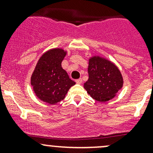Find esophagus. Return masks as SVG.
Here are the masks:
<instances>
[{
    "instance_id": "esophagus-1",
    "label": "esophagus",
    "mask_w": 153,
    "mask_h": 153,
    "mask_svg": "<svg viewBox=\"0 0 153 153\" xmlns=\"http://www.w3.org/2000/svg\"><path fill=\"white\" fill-rule=\"evenodd\" d=\"M75 82H76V84H81V83H82V80H81V78H79V79L75 80Z\"/></svg>"
}]
</instances>
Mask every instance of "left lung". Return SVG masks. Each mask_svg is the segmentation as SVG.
Returning a JSON list of instances; mask_svg holds the SVG:
<instances>
[{"mask_svg": "<svg viewBox=\"0 0 153 153\" xmlns=\"http://www.w3.org/2000/svg\"><path fill=\"white\" fill-rule=\"evenodd\" d=\"M89 78L84 87L95 101L106 102L112 99L122 88L121 71L114 63L99 55L89 58Z\"/></svg>", "mask_w": 153, "mask_h": 153, "instance_id": "obj_1", "label": "left lung"}]
</instances>
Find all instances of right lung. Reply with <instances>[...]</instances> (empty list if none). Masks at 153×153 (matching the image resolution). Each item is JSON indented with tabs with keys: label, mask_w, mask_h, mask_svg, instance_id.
Segmentation results:
<instances>
[{
	"label": "right lung",
	"mask_w": 153,
	"mask_h": 153,
	"mask_svg": "<svg viewBox=\"0 0 153 153\" xmlns=\"http://www.w3.org/2000/svg\"><path fill=\"white\" fill-rule=\"evenodd\" d=\"M67 51L52 48L38 60L31 76V85L41 101L54 104L63 101L71 86L75 84L61 66Z\"/></svg>",
	"instance_id": "add662e5"
}]
</instances>
